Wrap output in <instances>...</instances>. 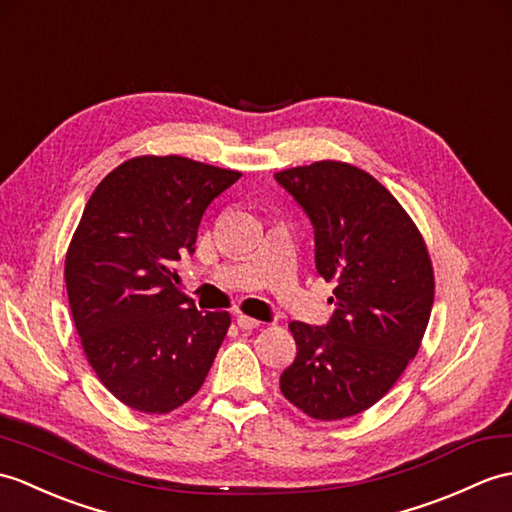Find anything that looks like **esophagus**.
Wrapping results in <instances>:
<instances>
[{
    "label": "esophagus",
    "instance_id": "obj_1",
    "mask_svg": "<svg viewBox=\"0 0 512 512\" xmlns=\"http://www.w3.org/2000/svg\"><path fill=\"white\" fill-rule=\"evenodd\" d=\"M237 327H240L242 331H251V329H255V327H259V320H255V318H251V316H246V314H237Z\"/></svg>",
    "mask_w": 512,
    "mask_h": 512
}]
</instances>
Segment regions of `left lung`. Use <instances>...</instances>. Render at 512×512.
Segmentation results:
<instances>
[{
  "mask_svg": "<svg viewBox=\"0 0 512 512\" xmlns=\"http://www.w3.org/2000/svg\"><path fill=\"white\" fill-rule=\"evenodd\" d=\"M275 178L312 222L318 275L336 281L327 325L290 323L296 358L279 386L307 417L347 419L417 355L434 305L432 261L397 198L355 165L318 161Z\"/></svg>",
  "mask_w": 512,
  "mask_h": 512,
  "instance_id": "left-lung-1",
  "label": "left lung"
}]
</instances>
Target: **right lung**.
I'll list each match as a JSON object with an SVG mask.
<instances>
[{
	"label": "right lung",
	"mask_w": 512,
	"mask_h": 512,
	"mask_svg": "<svg viewBox=\"0 0 512 512\" xmlns=\"http://www.w3.org/2000/svg\"><path fill=\"white\" fill-rule=\"evenodd\" d=\"M240 172L137 157L91 194L65 259L71 316L100 382L128 408L165 414L200 390L227 312H200L174 264L196 251L202 213Z\"/></svg>",
	"instance_id": "obj_1"
}]
</instances>
